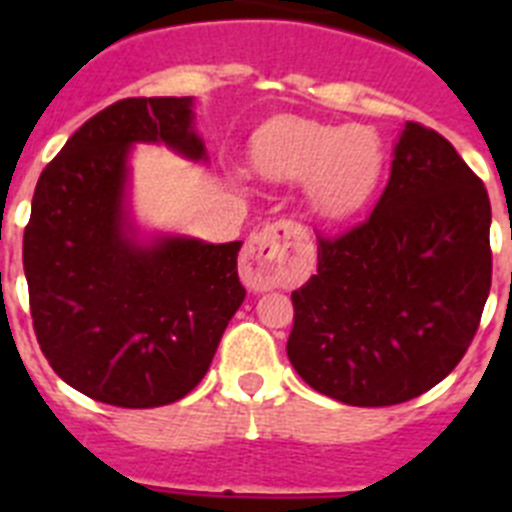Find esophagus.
Returning <instances> with one entry per match:
<instances>
[{"label":"esophagus","instance_id":"34e87169","mask_svg":"<svg viewBox=\"0 0 512 512\" xmlns=\"http://www.w3.org/2000/svg\"><path fill=\"white\" fill-rule=\"evenodd\" d=\"M297 228L292 223H274L248 238L241 256V277L251 289H269L279 282L289 264V248Z\"/></svg>","mask_w":512,"mask_h":512}]
</instances>
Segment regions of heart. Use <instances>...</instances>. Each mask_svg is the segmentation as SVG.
<instances>
[{"label": "heart", "instance_id": "obj_1", "mask_svg": "<svg viewBox=\"0 0 512 512\" xmlns=\"http://www.w3.org/2000/svg\"><path fill=\"white\" fill-rule=\"evenodd\" d=\"M251 164L271 179H305L307 197L320 215L348 217L377 189L384 153L369 128L277 117L253 135Z\"/></svg>", "mask_w": 512, "mask_h": 512}]
</instances>
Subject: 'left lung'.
<instances>
[{
    "instance_id": "left-lung-1",
    "label": "left lung",
    "mask_w": 512,
    "mask_h": 512,
    "mask_svg": "<svg viewBox=\"0 0 512 512\" xmlns=\"http://www.w3.org/2000/svg\"><path fill=\"white\" fill-rule=\"evenodd\" d=\"M490 197L449 140L405 122L390 182L364 223L318 235L292 292L287 356L320 395L408 402L464 359L492 284Z\"/></svg>"
}]
</instances>
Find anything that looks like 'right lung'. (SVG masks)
I'll return each mask as SVG.
<instances>
[{"instance_id":"add662e5","label":"right lung","mask_w":512,"mask_h":512,"mask_svg":"<svg viewBox=\"0 0 512 512\" xmlns=\"http://www.w3.org/2000/svg\"><path fill=\"white\" fill-rule=\"evenodd\" d=\"M133 143L205 158L192 97H128L89 117L40 174L22 264L53 372L92 400L158 408L202 382L246 289L241 241L174 235L140 246L130 235Z\"/></svg>"}]
</instances>
